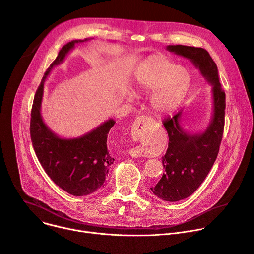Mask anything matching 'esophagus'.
<instances>
[{
    "label": "esophagus",
    "mask_w": 254,
    "mask_h": 254,
    "mask_svg": "<svg viewBox=\"0 0 254 254\" xmlns=\"http://www.w3.org/2000/svg\"><path fill=\"white\" fill-rule=\"evenodd\" d=\"M151 120L147 117H137L133 123L132 128H131V135L134 139L139 140H146L149 133V127H150ZM129 154L132 157H141L143 156V151L140 147L132 148L129 151Z\"/></svg>",
    "instance_id": "34e87169"
}]
</instances>
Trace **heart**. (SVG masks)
<instances>
[{
    "label": "heart",
    "mask_w": 254,
    "mask_h": 254,
    "mask_svg": "<svg viewBox=\"0 0 254 254\" xmlns=\"http://www.w3.org/2000/svg\"><path fill=\"white\" fill-rule=\"evenodd\" d=\"M135 86L140 91H154L150 97L153 111L169 114L183 102L191 83L187 70L178 67L167 56L154 54L136 69ZM131 97V94L128 95Z\"/></svg>",
    "instance_id": "1"
}]
</instances>
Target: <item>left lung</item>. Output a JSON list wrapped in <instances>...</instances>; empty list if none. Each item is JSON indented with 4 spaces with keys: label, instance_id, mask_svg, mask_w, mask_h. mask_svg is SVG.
<instances>
[{
    "label": "left lung",
    "instance_id": "obj_1",
    "mask_svg": "<svg viewBox=\"0 0 254 254\" xmlns=\"http://www.w3.org/2000/svg\"><path fill=\"white\" fill-rule=\"evenodd\" d=\"M167 50L189 59L212 85V116L206 129L198 133L187 132L181 126L183 110L163 122L169 135V147L162 157L166 173L151 190L158 198L176 202L191 196L203 183L219 152L225 117V92L218 69L210 54L203 48L168 45Z\"/></svg>",
    "mask_w": 254,
    "mask_h": 254
}]
</instances>
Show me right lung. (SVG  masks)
I'll list each match as a JSON object with an SVG mask.
<instances>
[{
    "label": "right lung",
    "instance_id": "right-lung-1",
    "mask_svg": "<svg viewBox=\"0 0 254 254\" xmlns=\"http://www.w3.org/2000/svg\"><path fill=\"white\" fill-rule=\"evenodd\" d=\"M88 40H73L61 48L36 91L31 112L30 133L36 156L53 182L73 196H86L104 186L105 176L115 161L107 150V134L116 122L110 119L81 136L63 138L43 122L41 104L51 70L63 62L75 44Z\"/></svg>",
    "mask_w": 254,
    "mask_h": 254
}]
</instances>
